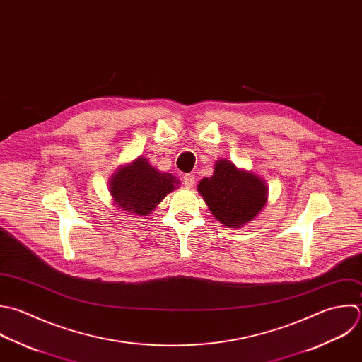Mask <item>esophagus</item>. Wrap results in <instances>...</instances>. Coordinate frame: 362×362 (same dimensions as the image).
<instances>
[{
	"label": "esophagus",
	"instance_id": "34e87169",
	"mask_svg": "<svg viewBox=\"0 0 362 362\" xmlns=\"http://www.w3.org/2000/svg\"><path fill=\"white\" fill-rule=\"evenodd\" d=\"M194 176L193 175H185L183 176V185L186 189H192L194 186Z\"/></svg>",
	"mask_w": 362,
	"mask_h": 362
}]
</instances>
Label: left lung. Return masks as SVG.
I'll return each instance as SVG.
<instances>
[{
    "label": "left lung",
    "instance_id": "1",
    "mask_svg": "<svg viewBox=\"0 0 362 362\" xmlns=\"http://www.w3.org/2000/svg\"><path fill=\"white\" fill-rule=\"evenodd\" d=\"M197 189L213 216L230 228L250 223L267 202L265 183L226 159L216 163L214 175L202 179Z\"/></svg>",
    "mask_w": 362,
    "mask_h": 362
}]
</instances>
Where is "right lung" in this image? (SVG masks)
<instances>
[{
  "instance_id": "add662e5",
  "label": "right lung",
  "mask_w": 362,
  "mask_h": 362,
  "mask_svg": "<svg viewBox=\"0 0 362 362\" xmlns=\"http://www.w3.org/2000/svg\"><path fill=\"white\" fill-rule=\"evenodd\" d=\"M177 185L179 180L173 175L159 172L146 159L138 158L115 173L110 189L118 207L142 217L149 214Z\"/></svg>"
}]
</instances>
